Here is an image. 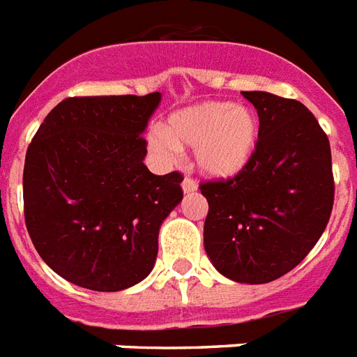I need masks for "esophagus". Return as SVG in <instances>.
<instances>
[{"instance_id": "esophagus-1", "label": "esophagus", "mask_w": 357, "mask_h": 357, "mask_svg": "<svg viewBox=\"0 0 357 357\" xmlns=\"http://www.w3.org/2000/svg\"><path fill=\"white\" fill-rule=\"evenodd\" d=\"M181 187H183V192H187V195H189V192H195V190L198 189V183L192 178H185L183 183H181Z\"/></svg>"}]
</instances>
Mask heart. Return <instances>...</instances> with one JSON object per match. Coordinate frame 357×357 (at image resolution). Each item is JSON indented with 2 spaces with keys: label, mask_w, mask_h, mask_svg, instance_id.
<instances>
[{
  "label": "heart",
  "mask_w": 357,
  "mask_h": 357,
  "mask_svg": "<svg viewBox=\"0 0 357 357\" xmlns=\"http://www.w3.org/2000/svg\"><path fill=\"white\" fill-rule=\"evenodd\" d=\"M260 121L252 108L222 100H204L174 112L162 130L148 135L149 149L174 159L178 149H195L198 170L209 178H232L257 151Z\"/></svg>",
  "instance_id": "b5f03b06"
}]
</instances>
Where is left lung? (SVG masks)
Segmentation results:
<instances>
[{
  "mask_svg": "<svg viewBox=\"0 0 357 357\" xmlns=\"http://www.w3.org/2000/svg\"><path fill=\"white\" fill-rule=\"evenodd\" d=\"M260 119L251 162L234 178L200 183L209 211L204 247L228 279L275 281L317 245L333 209L330 140L299 100L243 91Z\"/></svg>",
  "mask_w": 357,
  "mask_h": 357,
  "instance_id": "left-lung-1",
  "label": "left lung"
}]
</instances>
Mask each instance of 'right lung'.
I'll return each mask as SVG.
<instances>
[{
    "mask_svg": "<svg viewBox=\"0 0 357 357\" xmlns=\"http://www.w3.org/2000/svg\"><path fill=\"white\" fill-rule=\"evenodd\" d=\"M160 93L69 97L40 123L24 165V217L40 258L82 288L118 292L149 275L159 228L183 198L179 172L144 165Z\"/></svg>",
    "mask_w": 357,
    "mask_h": 357,
    "instance_id": "right-lung-1",
    "label": "right lung"
}]
</instances>
